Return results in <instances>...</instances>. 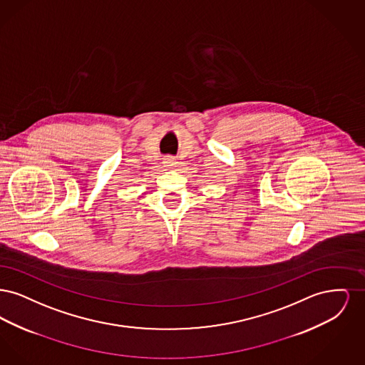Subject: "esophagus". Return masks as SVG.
<instances>
[{
  "mask_svg": "<svg viewBox=\"0 0 365 365\" xmlns=\"http://www.w3.org/2000/svg\"><path fill=\"white\" fill-rule=\"evenodd\" d=\"M164 164H165V167H174L175 164V157L173 156H167L164 158Z\"/></svg>",
  "mask_w": 365,
  "mask_h": 365,
  "instance_id": "34e87169",
  "label": "esophagus"
}]
</instances>
